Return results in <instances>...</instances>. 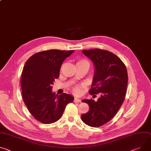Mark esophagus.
<instances>
[{"mask_svg": "<svg viewBox=\"0 0 151 151\" xmlns=\"http://www.w3.org/2000/svg\"><path fill=\"white\" fill-rule=\"evenodd\" d=\"M81 101V99H79V98H75V99H74V102H78V103H79V102H80Z\"/></svg>", "mask_w": 151, "mask_h": 151, "instance_id": "obj_1", "label": "esophagus"}]
</instances>
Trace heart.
Instances as JSON below:
<instances>
[{
	"label": "heart",
	"mask_w": 151,
	"mask_h": 151,
	"mask_svg": "<svg viewBox=\"0 0 151 151\" xmlns=\"http://www.w3.org/2000/svg\"><path fill=\"white\" fill-rule=\"evenodd\" d=\"M85 60H83V61H80L79 62H81V61H84ZM82 91H83V88H82L81 87H79V86H76L75 87H73V91L75 93V94H81Z\"/></svg>",
	"instance_id": "1"
}]
</instances>
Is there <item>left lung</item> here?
Instances as JSON below:
<instances>
[{
  "mask_svg": "<svg viewBox=\"0 0 151 151\" xmlns=\"http://www.w3.org/2000/svg\"><path fill=\"white\" fill-rule=\"evenodd\" d=\"M94 65V75L89 93L93 96L99 93L97 101L84 99L90 110L81 115L86 124L101 127L116 114L125 99L128 84L126 67L115 54L99 49L82 50Z\"/></svg>",
  "mask_w": 151,
  "mask_h": 151,
  "instance_id": "8db88e82",
  "label": "left lung"
}]
</instances>
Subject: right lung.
Returning a JSON list of instances; mask_svg holds the SVG:
<instances>
[{
	"instance_id": "obj_1",
	"label": "right lung",
	"mask_w": 151,
	"mask_h": 151,
	"mask_svg": "<svg viewBox=\"0 0 151 151\" xmlns=\"http://www.w3.org/2000/svg\"><path fill=\"white\" fill-rule=\"evenodd\" d=\"M75 50L52 49L37 53L23 68L21 87L23 101L33 117L50 124L62 116L66 105L72 102V94H56L52 86L60 76L63 61Z\"/></svg>"
}]
</instances>
